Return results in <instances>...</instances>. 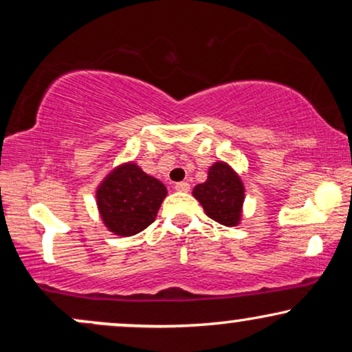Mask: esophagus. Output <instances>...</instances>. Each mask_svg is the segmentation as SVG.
<instances>
[{
    "instance_id": "34e87169",
    "label": "esophagus",
    "mask_w": 352,
    "mask_h": 352,
    "mask_svg": "<svg viewBox=\"0 0 352 352\" xmlns=\"http://www.w3.org/2000/svg\"><path fill=\"white\" fill-rule=\"evenodd\" d=\"M175 190L177 192H188L190 184H187V182H179V184H175Z\"/></svg>"
}]
</instances>
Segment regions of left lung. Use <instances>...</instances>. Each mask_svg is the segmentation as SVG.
<instances>
[{"mask_svg":"<svg viewBox=\"0 0 352 352\" xmlns=\"http://www.w3.org/2000/svg\"><path fill=\"white\" fill-rule=\"evenodd\" d=\"M192 193L212 220L225 227H236L240 223L245 185L228 164L221 160L213 164L208 168L207 180L195 185Z\"/></svg>","mask_w":352,"mask_h":352,"instance_id":"left-lung-1","label":"left lung"}]
</instances>
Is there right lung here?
<instances>
[{
	"label": "right lung",
	"mask_w": 352,
	"mask_h": 352,
	"mask_svg": "<svg viewBox=\"0 0 352 352\" xmlns=\"http://www.w3.org/2000/svg\"><path fill=\"white\" fill-rule=\"evenodd\" d=\"M167 188L134 162L120 164L96 190L98 208L109 232L137 235L153 223Z\"/></svg>",
	"instance_id": "right-lung-1"
}]
</instances>
